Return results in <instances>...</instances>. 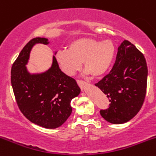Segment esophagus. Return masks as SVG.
Here are the masks:
<instances>
[{
    "label": "esophagus",
    "mask_w": 156,
    "mask_h": 156,
    "mask_svg": "<svg viewBox=\"0 0 156 156\" xmlns=\"http://www.w3.org/2000/svg\"><path fill=\"white\" fill-rule=\"evenodd\" d=\"M77 83H78V85H79L80 88L82 89V88H84V87L86 85V81H83V80H77Z\"/></svg>",
    "instance_id": "34e87169"
}]
</instances>
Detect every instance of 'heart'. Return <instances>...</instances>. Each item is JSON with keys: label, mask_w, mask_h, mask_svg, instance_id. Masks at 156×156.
<instances>
[{"label": "heart", "mask_w": 156, "mask_h": 156, "mask_svg": "<svg viewBox=\"0 0 156 156\" xmlns=\"http://www.w3.org/2000/svg\"><path fill=\"white\" fill-rule=\"evenodd\" d=\"M115 48L110 40L100 41L93 38H78L71 42L68 49L59 50L55 55L62 71L73 75L84 64V68L94 77L107 72L114 60Z\"/></svg>", "instance_id": "1"}]
</instances>
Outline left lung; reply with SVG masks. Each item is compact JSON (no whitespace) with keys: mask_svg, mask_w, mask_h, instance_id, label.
I'll use <instances>...</instances> for the list:
<instances>
[{"mask_svg":"<svg viewBox=\"0 0 156 156\" xmlns=\"http://www.w3.org/2000/svg\"><path fill=\"white\" fill-rule=\"evenodd\" d=\"M148 68L143 54L124 40L118 48L115 65L95 85L107 95L109 106L100 110L107 122L122 124L140 111L146 94Z\"/></svg>","mask_w":156,"mask_h":156,"instance_id":"obj_1","label":"left lung"}]
</instances>
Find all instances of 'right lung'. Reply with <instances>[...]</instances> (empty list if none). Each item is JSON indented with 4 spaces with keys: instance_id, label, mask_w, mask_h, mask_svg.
<instances>
[{
    "instance_id": "obj_1",
    "label": "right lung",
    "mask_w": 156,
    "mask_h": 156,
    "mask_svg": "<svg viewBox=\"0 0 156 156\" xmlns=\"http://www.w3.org/2000/svg\"><path fill=\"white\" fill-rule=\"evenodd\" d=\"M37 43L49 42L47 38L35 37L24 46L11 68V85L20 111L30 122L46 129H56L71 114V101L81 89L73 78L61 71L55 56L47 71L28 73L25 65L32 47Z\"/></svg>"
}]
</instances>
